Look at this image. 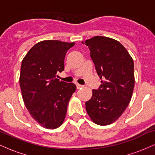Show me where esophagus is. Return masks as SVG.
Masks as SVG:
<instances>
[{
	"label": "esophagus",
	"instance_id": "34e87169",
	"mask_svg": "<svg viewBox=\"0 0 155 155\" xmlns=\"http://www.w3.org/2000/svg\"><path fill=\"white\" fill-rule=\"evenodd\" d=\"M81 87H83L82 85L79 84H76V88H77L78 90H79V89H81Z\"/></svg>",
	"mask_w": 155,
	"mask_h": 155
}]
</instances>
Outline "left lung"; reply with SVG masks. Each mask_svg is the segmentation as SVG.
<instances>
[{
	"label": "left lung",
	"instance_id": "1",
	"mask_svg": "<svg viewBox=\"0 0 155 155\" xmlns=\"http://www.w3.org/2000/svg\"><path fill=\"white\" fill-rule=\"evenodd\" d=\"M84 44L103 79L85 103L86 111L94 123L108 125L118 120L130 102L135 85L133 60L122 44L108 37L95 36Z\"/></svg>",
	"mask_w": 155,
	"mask_h": 155
}]
</instances>
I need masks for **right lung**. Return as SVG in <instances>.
<instances>
[{
  "instance_id": "add662e5",
  "label": "right lung",
  "mask_w": 155,
  "mask_h": 155,
  "mask_svg": "<svg viewBox=\"0 0 155 155\" xmlns=\"http://www.w3.org/2000/svg\"><path fill=\"white\" fill-rule=\"evenodd\" d=\"M75 43L46 40L35 44L23 58L19 84L27 109L42 127L55 129L63 123L68 104L76 87L56 79L64 70L68 50Z\"/></svg>"
}]
</instances>
